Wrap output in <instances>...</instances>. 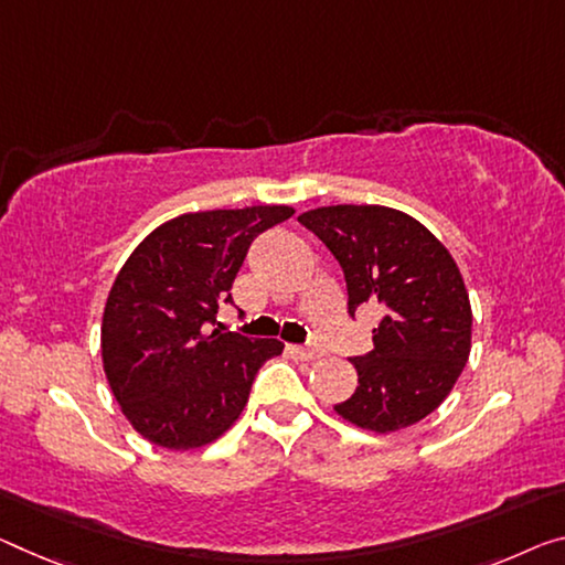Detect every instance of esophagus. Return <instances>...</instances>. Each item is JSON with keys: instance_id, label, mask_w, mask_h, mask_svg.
Masks as SVG:
<instances>
[{"instance_id": "esophagus-1", "label": "esophagus", "mask_w": 565, "mask_h": 565, "mask_svg": "<svg viewBox=\"0 0 565 565\" xmlns=\"http://www.w3.org/2000/svg\"><path fill=\"white\" fill-rule=\"evenodd\" d=\"M292 355H295V359H298V361H316L318 359V351H312V349H306V345H290V349H288Z\"/></svg>"}]
</instances>
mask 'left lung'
<instances>
[{"mask_svg":"<svg viewBox=\"0 0 565 565\" xmlns=\"http://www.w3.org/2000/svg\"><path fill=\"white\" fill-rule=\"evenodd\" d=\"M343 267L349 312L379 302L373 351L351 359L359 386L333 409L388 434L445 402L472 349V308L449 249L414 216L381 204H333L298 216Z\"/></svg>","mask_w":565,"mask_h":565,"instance_id":"left-lung-1","label":"left lung"}]
</instances>
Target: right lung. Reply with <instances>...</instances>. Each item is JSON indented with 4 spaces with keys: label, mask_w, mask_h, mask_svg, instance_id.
Segmentation results:
<instances>
[{
    "label": "right lung",
    "mask_w": 565,
    "mask_h": 565,
    "mask_svg": "<svg viewBox=\"0 0 565 565\" xmlns=\"http://www.w3.org/2000/svg\"><path fill=\"white\" fill-rule=\"evenodd\" d=\"M285 204L189 212L156 227L113 280L100 326L103 371L120 412L151 445L196 449L245 409L255 373L285 343L222 333L216 310L259 232Z\"/></svg>",
    "instance_id": "1"
}]
</instances>
